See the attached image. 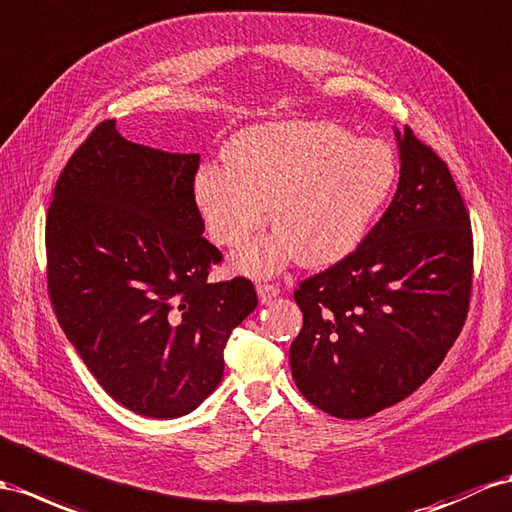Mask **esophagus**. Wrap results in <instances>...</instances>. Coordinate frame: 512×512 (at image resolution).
Here are the masks:
<instances>
[{
  "label": "esophagus",
  "mask_w": 512,
  "mask_h": 512,
  "mask_svg": "<svg viewBox=\"0 0 512 512\" xmlns=\"http://www.w3.org/2000/svg\"><path fill=\"white\" fill-rule=\"evenodd\" d=\"M279 287L277 285H268V283H259L257 285V296H259V300H261V303H270V300L272 298H277L279 296Z\"/></svg>",
  "instance_id": "esophagus-1"
}]
</instances>
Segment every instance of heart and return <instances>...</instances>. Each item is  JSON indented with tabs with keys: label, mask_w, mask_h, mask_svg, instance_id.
Instances as JSON below:
<instances>
[{
	"label": "heart",
	"mask_w": 512,
	"mask_h": 512,
	"mask_svg": "<svg viewBox=\"0 0 512 512\" xmlns=\"http://www.w3.org/2000/svg\"><path fill=\"white\" fill-rule=\"evenodd\" d=\"M225 168L194 177L207 233L240 246L266 222L277 229L246 244L233 264L270 277L300 259L331 266L365 240L398 179V157L381 138H355L326 121H279L242 129L225 147Z\"/></svg>",
	"instance_id": "obj_1"
}]
</instances>
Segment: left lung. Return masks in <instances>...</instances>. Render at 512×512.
<instances>
[{"instance_id":"8db88e82","label":"left lung","mask_w":512,"mask_h":512,"mask_svg":"<svg viewBox=\"0 0 512 512\" xmlns=\"http://www.w3.org/2000/svg\"><path fill=\"white\" fill-rule=\"evenodd\" d=\"M398 190L355 253L300 283L294 383L318 409L361 419L404 400L461 333L471 292V222L441 157L393 127Z\"/></svg>"}]
</instances>
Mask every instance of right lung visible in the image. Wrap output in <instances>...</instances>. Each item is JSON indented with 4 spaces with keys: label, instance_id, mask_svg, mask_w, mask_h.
Segmentation results:
<instances>
[{
    "label": "right lung",
    "instance_id": "add662e5",
    "mask_svg": "<svg viewBox=\"0 0 512 512\" xmlns=\"http://www.w3.org/2000/svg\"><path fill=\"white\" fill-rule=\"evenodd\" d=\"M199 153L129 142L103 121L47 212V285L64 335L106 393L153 419L192 413L222 381L251 281L207 283L220 251L194 203Z\"/></svg>",
    "mask_w": 512,
    "mask_h": 512
}]
</instances>
